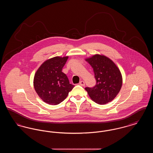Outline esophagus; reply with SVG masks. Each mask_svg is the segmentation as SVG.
<instances>
[{
	"label": "esophagus",
	"instance_id": "34e87169",
	"mask_svg": "<svg viewBox=\"0 0 153 153\" xmlns=\"http://www.w3.org/2000/svg\"><path fill=\"white\" fill-rule=\"evenodd\" d=\"M79 84L81 86H84L85 85V82L84 81H81L79 82Z\"/></svg>",
	"mask_w": 153,
	"mask_h": 153
}]
</instances>
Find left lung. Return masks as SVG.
Instances as JSON below:
<instances>
[{"mask_svg":"<svg viewBox=\"0 0 153 153\" xmlns=\"http://www.w3.org/2000/svg\"><path fill=\"white\" fill-rule=\"evenodd\" d=\"M85 61L94 69L96 80L95 87L85 88L88 94L99 104L112 101L122 85V76L119 69L112 60L102 54H95Z\"/></svg>","mask_w":153,"mask_h":153,"instance_id":"obj_1","label":"left lung"}]
</instances>
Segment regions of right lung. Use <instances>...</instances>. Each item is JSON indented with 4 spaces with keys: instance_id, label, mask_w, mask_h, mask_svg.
I'll return each instance as SVG.
<instances>
[{
    "instance_id": "1",
    "label": "right lung",
    "mask_w": 153,
    "mask_h": 153,
    "mask_svg": "<svg viewBox=\"0 0 153 153\" xmlns=\"http://www.w3.org/2000/svg\"><path fill=\"white\" fill-rule=\"evenodd\" d=\"M68 58V56H57L48 59L35 73L33 81L35 91L44 102L50 105L63 102L74 87L67 76L62 72Z\"/></svg>"
}]
</instances>
